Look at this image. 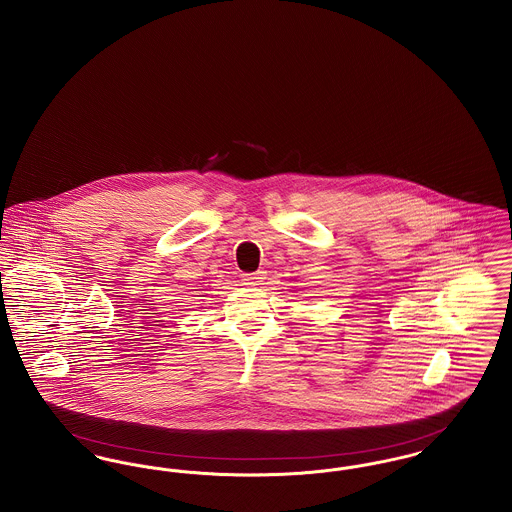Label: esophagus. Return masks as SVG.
I'll return each mask as SVG.
<instances>
[{
    "mask_svg": "<svg viewBox=\"0 0 512 512\" xmlns=\"http://www.w3.org/2000/svg\"><path fill=\"white\" fill-rule=\"evenodd\" d=\"M265 278H267V276H265V272L263 271L253 272V274H243V282H245L247 286H251V288L263 284Z\"/></svg>",
    "mask_w": 512,
    "mask_h": 512,
    "instance_id": "1",
    "label": "esophagus"
}]
</instances>
